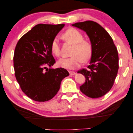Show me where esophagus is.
<instances>
[{"label":"esophagus","mask_w":133,"mask_h":133,"mask_svg":"<svg viewBox=\"0 0 133 133\" xmlns=\"http://www.w3.org/2000/svg\"><path fill=\"white\" fill-rule=\"evenodd\" d=\"M69 74L71 75H74L76 74L74 71H69Z\"/></svg>","instance_id":"obj_1"}]
</instances>
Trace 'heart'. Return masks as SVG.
Returning <instances> with one entry per match:
<instances>
[{
    "mask_svg": "<svg viewBox=\"0 0 133 133\" xmlns=\"http://www.w3.org/2000/svg\"><path fill=\"white\" fill-rule=\"evenodd\" d=\"M63 38L67 42L73 45L71 51L72 56L69 58H61L57 64L62 68L74 69L80 66L83 62L90 59L92 54V46L90 41L84 39V36L79 30L70 28L63 34ZM52 53L56 56L61 55L59 43L57 38H54L51 45Z\"/></svg>",
    "mask_w": 133,
    "mask_h": 133,
    "instance_id": "obj_1",
    "label": "heart"
}]
</instances>
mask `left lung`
<instances>
[{"label": "left lung", "instance_id": "obj_1", "mask_svg": "<svg viewBox=\"0 0 133 133\" xmlns=\"http://www.w3.org/2000/svg\"><path fill=\"white\" fill-rule=\"evenodd\" d=\"M72 25L84 30L92 46L88 68L78 71L85 77V82L80 87V90L92 98L103 97L111 89L118 73L117 48L109 34L95 22L87 21Z\"/></svg>", "mask_w": 133, "mask_h": 133}]
</instances>
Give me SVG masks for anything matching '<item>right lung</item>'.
I'll use <instances>...</instances> for the list:
<instances>
[{"mask_svg": "<svg viewBox=\"0 0 133 133\" xmlns=\"http://www.w3.org/2000/svg\"><path fill=\"white\" fill-rule=\"evenodd\" d=\"M64 25H36L21 37L15 47V77L22 91L34 101L51 99L59 90L62 80L69 75L64 68H47L56 62L51 45Z\"/></svg>", "mask_w": 133, "mask_h": 133, "instance_id": "obj_1", "label": "right lung"}]
</instances>
